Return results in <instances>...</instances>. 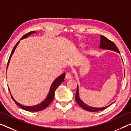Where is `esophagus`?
<instances>
[{"mask_svg":"<svg viewBox=\"0 0 131 131\" xmlns=\"http://www.w3.org/2000/svg\"><path fill=\"white\" fill-rule=\"evenodd\" d=\"M66 79H70L72 78V74L70 72H67L66 73Z\"/></svg>","mask_w":131,"mask_h":131,"instance_id":"34e87169","label":"esophagus"}]
</instances>
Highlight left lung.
I'll return each instance as SVG.
<instances>
[{
	"mask_svg": "<svg viewBox=\"0 0 131 131\" xmlns=\"http://www.w3.org/2000/svg\"><path fill=\"white\" fill-rule=\"evenodd\" d=\"M100 39H101L100 43V46H99L100 49L113 51L114 52H118V53H119V49H118L117 47L116 46L115 43H114L113 42H112L111 41L109 40L108 39H107L106 37H105L103 36H100ZM124 74H125V72H124ZM75 100L77 102V103H78L83 109H84L86 111H90V112H97L99 111L103 110H105V108H107L108 107L110 106V105H111L112 104L114 103L113 102V103H111L110 105L104 107L98 108V107H93L89 106V105H87L86 104H85L83 101L80 99L79 97V88L78 85V86H77V90H76V95H75Z\"/></svg>",
	"mask_w": 131,
	"mask_h": 131,
	"instance_id": "1",
	"label": "left lung"
}]
</instances>
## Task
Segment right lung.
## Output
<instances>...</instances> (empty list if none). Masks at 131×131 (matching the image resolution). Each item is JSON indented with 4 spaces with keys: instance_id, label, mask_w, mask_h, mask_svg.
Returning <instances> with one entry per match:
<instances>
[{
    "instance_id": "obj_1",
    "label": "right lung",
    "mask_w": 131,
    "mask_h": 131,
    "mask_svg": "<svg viewBox=\"0 0 131 131\" xmlns=\"http://www.w3.org/2000/svg\"><path fill=\"white\" fill-rule=\"evenodd\" d=\"M35 33H37V32L36 31H31L30 32H28V33H27V34H25L24 36L20 39V40L21 39L27 38V37L30 36L31 34H35ZM20 40L19 41H18V42L16 43L15 46L14 47L13 50H12V51L11 54H10V55L9 61H8L7 69L8 68V66H9V65L10 59H11L12 55H13V54L14 52V51H15V49L16 48H17V45H18V43H19ZM65 74H66L65 73H63L59 76H58L57 78L55 79V80L53 81V82H52V84H51L50 89H49V93H48L47 97L44 100H43L42 102H41L40 103L38 104L32 105V106H26V105L21 104H20L19 103H18L17 101H16V100L13 98V97L12 96L11 93H10V91L9 90L10 94H11L12 98V99H13V100H14V101L15 102L16 104H17L18 107H20L21 108L23 109L24 110H26L27 111H31V112H36V111L42 110L45 109V108H47L48 106V105L50 104V103L53 101V99H54L55 92L56 89H57L58 88V86H59V85L61 84L64 81V79H65Z\"/></svg>"
}]
</instances>
